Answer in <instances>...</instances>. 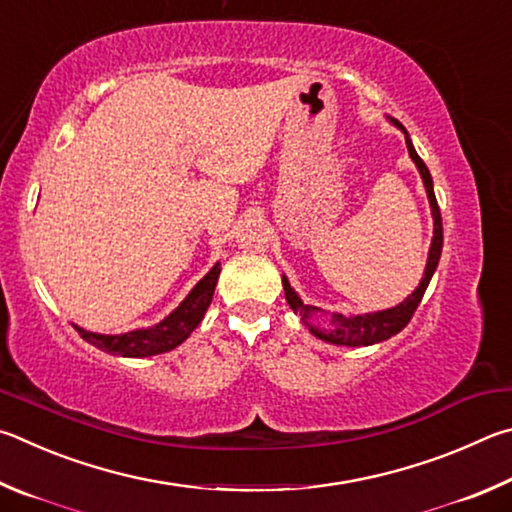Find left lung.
<instances>
[{"mask_svg":"<svg viewBox=\"0 0 512 512\" xmlns=\"http://www.w3.org/2000/svg\"><path fill=\"white\" fill-rule=\"evenodd\" d=\"M393 123H396L398 128L405 132L409 157L414 159V164L420 170V177H423V182H425L427 197H429V204H432V215H434V240H432V247H429L425 276H423V281H420L418 288L414 290V294H409V297L396 308L373 312V315H364V317L333 315V321H330L328 328H315L312 324H308V319H310L312 312H317L319 308L306 306V303H303L297 297V292L290 288L288 279H283L285 301L290 303V308L294 312H299L301 319L306 321V326L310 328V333L317 335L319 339H324V342L337 344V346H371V344L384 342V339H389L393 335H398L400 330L409 324L411 317H414L418 303H420V299H423L427 285H429V281H432V276L436 272L438 258H441V251H443V220H441V209H438V202H436V195H434L432 175H429V168L425 166V161L418 157V152L414 148V143H411V139H409L405 125L398 123V121H393Z\"/></svg>","mask_w":512,"mask_h":512,"instance_id":"obj_1","label":"left lung"}]
</instances>
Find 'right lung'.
Masks as SVG:
<instances>
[{
    "label": "right lung",
    "mask_w": 512,
    "mask_h": 512,
    "mask_svg": "<svg viewBox=\"0 0 512 512\" xmlns=\"http://www.w3.org/2000/svg\"><path fill=\"white\" fill-rule=\"evenodd\" d=\"M220 276V265L215 263L213 270L204 276V279L195 285L193 292L182 301V306L170 312V315L161 321V324L152 328L132 330V333L123 335H98L87 333V330L78 328L80 337L105 353L121 355V357H148L173 351L184 339L193 333L197 324L204 319L206 310L211 306L215 283Z\"/></svg>",
    "instance_id": "1"
}]
</instances>
